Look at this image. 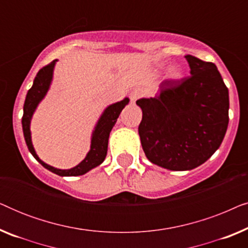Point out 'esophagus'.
I'll return each instance as SVG.
<instances>
[{
  "mask_svg": "<svg viewBox=\"0 0 248 248\" xmlns=\"http://www.w3.org/2000/svg\"><path fill=\"white\" fill-rule=\"evenodd\" d=\"M141 94H142V91L140 90V89H134L133 91H132V93H130V99H131V103H135V101H137L139 98L141 97Z\"/></svg>",
  "mask_w": 248,
  "mask_h": 248,
  "instance_id": "obj_1",
  "label": "esophagus"
}]
</instances>
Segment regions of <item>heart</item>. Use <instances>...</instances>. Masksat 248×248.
<instances>
[{
    "instance_id": "1",
    "label": "heart",
    "mask_w": 248,
    "mask_h": 248,
    "mask_svg": "<svg viewBox=\"0 0 248 248\" xmlns=\"http://www.w3.org/2000/svg\"><path fill=\"white\" fill-rule=\"evenodd\" d=\"M182 78V71L178 66H172L168 72V79L171 81H176Z\"/></svg>"
}]
</instances>
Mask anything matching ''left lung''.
Instances as JSON below:
<instances>
[{"label":"left lung","instance_id":"obj_1","mask_svg":"<svg viewBox=\"0 0 248 248\" xmlns=\"http://www.w3.org/2000/svg\"><path fill=\"white\" fill-rule=\"evenodd\" d=\"M191 77L164 81L160 94L141 98L139 135L152 164L191 170L218 150L228 127L229 93L213 63L185 55Z\"/></svg>","mask_w":248,"mask_h":248}]
</instances>
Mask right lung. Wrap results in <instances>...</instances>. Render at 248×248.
<instances>
[{
	"instance_id": "right-lung-1",
	"label": "right lung",
	"mask_w": 248,
	"mask_h": 248,
	"mask_svg": "<svg viewBox=\"0 0 248 248\" xmlns=\"http://www.w3.org/2000/svg\"><path fill=\"white\" fill-rule=\"evenodd\" d=\"M57 60H54L48 65L44 66L39 70L37 76L33 80L32 87L28 90V93L26 96L25 105H23V116H22V130L23 137H25L27 147H28L30 154L33 155V158L39 162L43 167L48 169L49 171L59 176H80L87 174L91 169L96 168L97 166L103 164L107 155L108 148V139L111 128L114 127L116 123L118 116L123 108L130 103L128 98H124L123 100L117 101V103L111 104L109 106L105 108L100 117L98 118L96 125H94L93 134H91V144L90 150L82 161L78 164L76 167L70 169H59L53 167L46 162H44L42 159L36 154L35 148H33L31 140V131H30V124L33 114L38 107V105L42 103V100L46 97L48 93L50 84H52L54 77V69H55Z\"/></svg>"
}]
</instances>
